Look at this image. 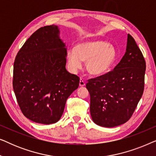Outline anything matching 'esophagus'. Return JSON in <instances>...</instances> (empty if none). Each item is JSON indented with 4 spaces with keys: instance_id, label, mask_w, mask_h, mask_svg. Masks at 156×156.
<instances>
[{
    "instance_id": "1",
    "label": "esophagus",
    "mask_w": 156,
    "mask_h": 156,
    "mask_svg": "<svg viewBox=\"0 0 156 156\" xmlns=\"http://www.w3.org/2000/svg\"><path fill=\"white\" fill-rule=\"evenodd\" d=\"M85 84H86V83L84 80H82V79H80V87H84L85 86Z\"/></svg>"
}]
</instances>
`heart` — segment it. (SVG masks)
<instances>
[{
	"instance_id": "obj_1",
	"label": "heart",
	"mask_w": 156,
	"mask_h": 156,
	"mask_svg": "<svg viewBox=\"0 0 156 156\" xmlns=\"http://www.w3.org/2000/svg\"><path fill=\"white\" fill-rule=\"evenodd\" d=\"M116 52L109 42L101 40H84L67 52L68 67L76 72L87 62V70L91 75L101 76L109 71L116 60Z\"/></svg>"
}]
</instances>
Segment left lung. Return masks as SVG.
<instances>
[{
  "label": "left lung",
  "mask_w": 156,
  "mask_h": 156,
  "mask_svg": "<svg viewBox=\"0 0 156 156\" xmlns=\"http://www.w3.org/2000/svg\"><path fill=\"white\" fill-rule=\"evenodd\" d=\"M146 61L133 37L128 34L126 52L114 69L90 79V113L96 124L112 128L128 121L144 90Z\"/></svg>",
  "instance_id": "obj_1"
}]
</instances>
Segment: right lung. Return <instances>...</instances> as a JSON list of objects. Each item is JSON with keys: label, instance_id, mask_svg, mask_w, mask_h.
<instances>
[{"label": "right lung", "instance_id": "obj_1", "mask_svg": "<svg viewBox=\"0 0 156 156\" xmlns=\"http://www.w3.org/2000/svg\"><path fill=\"white\" fill-rule=\"evenodd\" d=\"M57 25L36 30L16 55L12 87L23 114L42 124L60 119L80 78L66 69L67 48Z\"/></svg>", "mask_w": 156, "mask_h": 156}]
</instances>
